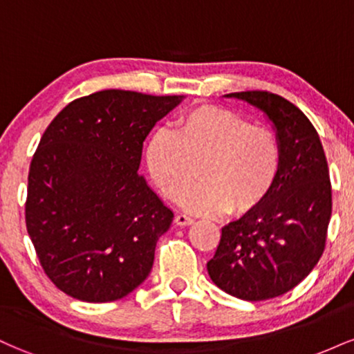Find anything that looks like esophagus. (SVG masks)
Segmentation results:
<instances>
[{
	"label": "esophagus",
	"instance_id": "34e87169",
	"mask_svg": "<svg viewBox=\"0 0 354 354\" xmlns=\"http://www.w3.org/2000/svg\"><path fill=\"white\" fill-rule=\"evenodd\" d=\"M193 221H194V219L188 216V214H185V213H178L176 216H174V223H176L178 226H188Z\"/></svg>",
	"mask_w": 354,
	"mask_h": 354
}]
</instances>
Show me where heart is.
<instances>
[{
	"label": "heart",
	"instance_id": "b5f03b06",
	"mask_svg": "<svg viewBox=\"0 0 354 354\" xmlns=\"http://www.w3.org/2000/svg\"><path fill=\"white\" fill-rule=\"evenodd\" d=\"M145 158L153 181L169 198L180 196L201 166L203 181L180 198L185 208L200 214L228 209L246 214L259 208L274 189L283 163L273 129L211 104L181 113L173 133L156 129Z\"/></svg>",
	"mask_w": 354,
	"mask_h": 354
}]
</instances>
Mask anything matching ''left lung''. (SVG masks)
Segmentation results:
<instances>
[{
  "mask_svg": "<svg viewBox=\"0 0 354 354\" xmlns=\"http://www.w3.org/2000/svg\"><path fill=\"white\" fill-rule=\"evenodd\" d=\"M226 96L266 113L281 145L283 163L268 200L221 230L206 268L228 295L265 301L298 286L323 254L333 206L330 169L318 131L293 103L270 91Z\"/></svg>",
  "mask_w": 354,
  "mask_h": 354,
  "instance_id": "left-lung-1",
  "label": "left lung"
}]
</instances>
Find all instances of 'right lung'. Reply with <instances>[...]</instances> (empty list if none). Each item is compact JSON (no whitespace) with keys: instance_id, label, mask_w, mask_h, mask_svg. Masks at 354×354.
Masks as SVG:
<instances>
[{"instance_id":"1","label":"right lung","mask_w":354,"mask_h":354,"mask_svg":"<svg viewBox=\"0 0 354 354\" xmlns=\"http://www.w3.org/2000/svg\"><path fill=\"white\" fill-rule=\"evenodd\" d=\"M181 98L104 89L71 101L43 133L24 218L43 271L71 298L116 301L151 271L173 211L138 168L148 133Z\"/></svg>"}]
</instances>
